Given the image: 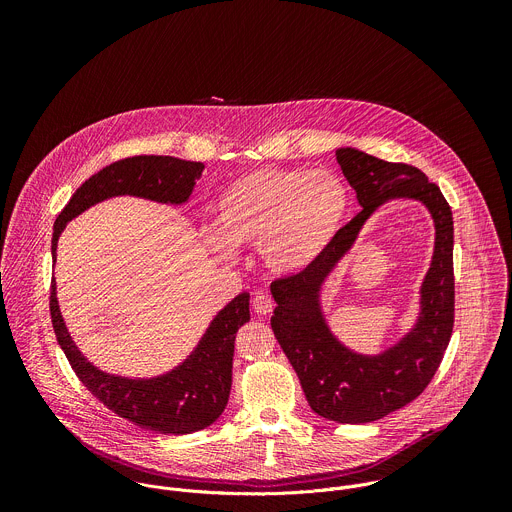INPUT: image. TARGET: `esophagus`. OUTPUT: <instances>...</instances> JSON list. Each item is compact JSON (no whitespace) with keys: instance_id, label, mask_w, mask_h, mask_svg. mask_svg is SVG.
Instances as JSON below:
<instances>
[{"instance_id":"34e87169","label":"esophagus","mask_w":512,"mask_h":512,"mask_svg":"<svg viewBox=\"0 0 512 512\" xmlns=\"http://www.w3.org/2000/svg\"><path fill=\"white\" fill-rule=\"evenodd\" d=\"M273 308H275V302H273V298L267 294V291H259V294H255V298H253V310H255L257 314L267 316V314H271Z\"/></svg>"}]
</instances>
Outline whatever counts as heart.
I'll return each mask as SVG.
<instances>
[{
  "label": "heart",
  "instance_id": "heart-1",
  "mask_svg": "<svg viewBox=\"0 0 512 512\" xmlns=\"http://www.w3.org/2000/svg\"><path fill=\"white\" fill-rule=\"evenodd\" d=\"M350 192L330 170L259 168L239 176L214 206V233L227 247H259L279 275L314 265L342 229Z\"/></svg>",
  "mask_w": 512,
  "mask_h": 512
}]
</instances>
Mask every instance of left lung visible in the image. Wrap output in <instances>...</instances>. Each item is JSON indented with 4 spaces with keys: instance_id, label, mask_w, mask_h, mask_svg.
<instances>
[{
    "instance_id": "8db88e82",
    "label": "left lung",
    "mask_w": 512,
    "mask_h": 512,
    "mask_svg": "<svg viewBox=\"0 0 512 512\" xmlns=\"http://www.w3.org/2000/svg\"><path fill=\"white\" fill-rule=\"evenodd\" d=\"M336 162L362 210L314 265L271 283L277 302L271 328L318 415L338 423H369L417 399L440 369L454 330V218L442 190L415 166L385 162L352 148L336 150ZM399 195L421 199L436 223L434 261L422 288L424 310L414 332L397 347L381 357H358L323 324L319 285L374 208Z\"/></svg>"
}]
</instances>
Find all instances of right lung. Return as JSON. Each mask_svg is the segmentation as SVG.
<instances>
[{
	"mask_svg": "<svg viewBox=\"0 0 512 512\" xmlns=\"http://www.w3.org/2000/svg\"><path fill=\"white\" fill-rule=\"evenodd\" d=\"M204 166L172 156H133L117 160L91 176L60 210L52 233V261L56 243L70 218L89 206L119 194L158 202H186ZM50 318L56 340L79 381L113 413L156 433H192L208 427L227 407L233 379L237 330L249 322V294H239L214 318L194 354L164 377L133 381L107 375L79 352L62 322L56 287H50Z\"/></svg>",
	"mask_w": 512,
	"mask_h": 512,
	"instance_id": "add662e5",
	"label": "right lung"
}]
</instances>
